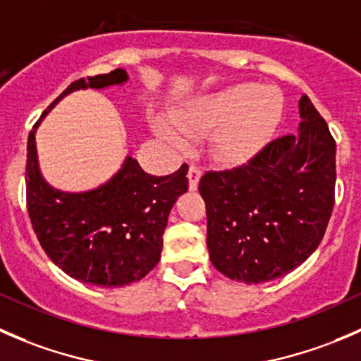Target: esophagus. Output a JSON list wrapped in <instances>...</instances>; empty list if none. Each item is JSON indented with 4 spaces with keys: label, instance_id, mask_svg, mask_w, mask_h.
I'll list each match as a JSON object with an SVG mask.
<instances>
[{
    "label": "esophagus",
    "instance_id": "1",
    "mask_svg": "<svg viewBox=\"0 0 361 361\" xmlns=\"http://www.w3.org/2000/svg\"><path fill=\"white\" fill-rule=\"evenodd\" d=\"M200 177H202V170H200L198 165H195V163H191V165H189V170H188L189 189H191V191H195V189L198 188Z\"/></svg>",
    "mask_w": 361,
    "mask_h": 361
}]
</instances>
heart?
Here are the masks:
<instances>
[{
  "label": "heart",
  "mask_w": 361,
  "mask_h": 361,
  "mask_svg": "<svg viewBox=\"0 0 361 361\" xmlns=\"http://www.w3.org/2000/svg\"><path fill=\"white\" fill-rule=\"evenodd\" d=\"M283 114L284 96L279 89L240 82L196 99L177 116V126L189 138L214 133V156L223 163H242L269 144ZM156 130L177 147L185 144L169 123L159 121Z\"/></svg>",
  "instance_id": "b5f03b06"
}]
</instances>
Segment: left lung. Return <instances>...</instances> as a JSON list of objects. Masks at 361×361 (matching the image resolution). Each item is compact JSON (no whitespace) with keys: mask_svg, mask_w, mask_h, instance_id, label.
I'll return each instance as SVG.
<instances>
[{"mask_svg":"<svg viewBox=\"0 0 361 361\" xmlns=\"http://www.w3.org/2000/svg\"><path fill=\"white\" fill-rule=\"evenodd\" d=\"M298 135L267 144L237 169L205 172L212 265L233 281L267 283L302 265L323 240L335 203V140L309 96Z\"/></svg>","mask_w":361,"mask_h":361,"instance_id":"1","label":"left lung"}]
</instances>
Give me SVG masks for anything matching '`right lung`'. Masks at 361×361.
I'll use <instances>...</instances> for the list:
<instances>
[{
    "mask_svg": "<svg viewBox=\"0 0 361 361\" xmlns=\"http://www.w3.org/2000/svg\"><path fill=\"white\" fill-rule=\"evenodd\" d=\"M126 80V71L117 68L71 82L42 114L27 138L26 202L38 242L68 276L103 288L137 283L158 265L169 214L188 191V165L172 176L156 177L128 156L123 169L99 188L64 192L42 177L35 131L49 110L70 92Z\"/></svg>",
    "mask_w": 361,
    "mask_h": 361,
    "instance_id": "1",
    "label": "right lung"
}]
</instances>
